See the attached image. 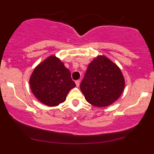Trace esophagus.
Instances as JSON below:
<instances>
[{"mask_svg":"<svg viewBox=\"0 0 154 154\" xmlns=\"http://www.w3.org/2000/svg\"><path fill=\"white\" fill-rule=\"evenodd\" d=\"M79 83H80V81H79V80H76L75 81V84H76V86H77V87L79 86Z\"/></svg>","mask_w":154,"mask_h":154,"instance_id":"esophagus-1","label":"esophagus"}]
</instances>
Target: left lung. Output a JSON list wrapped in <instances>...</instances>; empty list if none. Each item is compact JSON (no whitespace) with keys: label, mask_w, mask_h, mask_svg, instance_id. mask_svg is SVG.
<instances>
[{"label":"left lung","mask_w":154,"mask_h":154,"mask_svg":"<svg viewBox=\"0 0 154 154\" xmlns=\"http://www.w3.org/2000/svg\"><path fill=\"white\" fill-rule=\"evenodd\" d=\"M125 88L120 68L105 56H98L88 65L80 90L85 100L96 107H107L116 101Z\"/></svg>","instance_id":"left-lung-1"}]
</instances>
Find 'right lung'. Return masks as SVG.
<instances>
[{
    "label": "right lung",
    "instance_id": "right-lung-1",
    "mask_svg": "<svg viewBox=\"0 0 154 154\" xmlns=\"http://www.w3.org/2000/svg\"><path fill=\"white\" fill-rule=\"evenodd\" d=\"M29 84L37 100L51 107L65 101L70 90L76 86L69 70L55 56L49 57L35 68Z\"/></svg>",
    "mask_w": 154,
    "mask_h": 154
}]
</instances>
